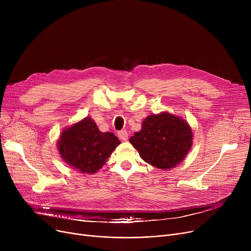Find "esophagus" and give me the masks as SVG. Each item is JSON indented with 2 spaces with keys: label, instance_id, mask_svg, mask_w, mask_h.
Listing matches in <instances>:
<instances>
[{
  "label": "esophagus",
  "instance_id": "34e87169",
  "mask_svg": "<svg viewBox=\"0 0 251 251\" xmlns=\"http://www.w3.org/2000/svg\"><path fill=\"white\" fill-rule=\"evenodd\" d=\"M118 136L121 140H127L128 139V132L126 130H121L118 132Z\"/></svg>",
  "mask_w": 251,
  "mask_h": 251
}]
</instances>
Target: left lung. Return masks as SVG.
I'll use <instances>...</instances> for the list:
<instances>
[{
  "label": "left lung",
  "mask_w": 251,
  "mask_h": 251,
  "mask_svg": "<svg viewBox=\"0 0 251 251\" xmlns=\"http://www.w3.org/2000/svg\"><path fill=\"white\" fill-rule=\"evenodd\" d=\"M142 128L129 141L141 159L163 170L176 167L192 146V131L184 119L163 112L144 119Z\"/></svg>",
  "instance_id": "8db88e82"
}]
</instances>
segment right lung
<instances>
[{
	"label": "right lung",
	"instance_id": "add662e5",
	"mask_svg": "<svg viewBox=\"0 0 251 251\" xmlns=\"http://www.w3.org/2000/svg\"><path fill=\"white\" fill-rule=\"evenodd\" d=\"M61 157L72 169L94 174L105 164L120 140L111 132H100L90 117L62 131L57 142Z\"/></svg>",
	"mask_w": 251,
	"mask_h": 251
}]
</instances>
